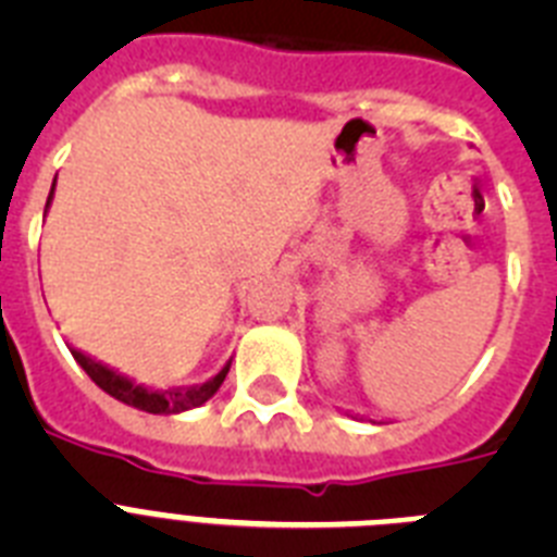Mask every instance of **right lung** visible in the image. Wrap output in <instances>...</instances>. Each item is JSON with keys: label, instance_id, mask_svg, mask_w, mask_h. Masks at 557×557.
I'll return each mask as SVG.
<instances>
[{"label": "right lung", "instance_id": "add662e5", "mask_svg": "<svg viewBox=\"0 0 557 557\" xmlns=\"http://www.w3.org/2000/svg\"><path fill=\"white\" fill-rule=\"evenodd\" d=\"M52 191H55V186H52ZM52 191H49L47 198V209L49 203H52ZM47 209H44V214H47ZM72 357L77 359V366H81L83 371L91 376V382H95L97 387H102L108 396H113L116 401H122V405L127 407H136V410L141 412H152V416H178V412L203 407L206 401L220 391L225 373H228L231 368L228 359L223 366V371H220L218 376H211L209 382H203V385L170 387V391H147L145 385H136V382H131V379L122 376V373L111 371V368H106L102 362H95L91 357H86L83 351H72Z\"/></svg>", "mask_w": 557, "mask_h": 557}]
</instances>
